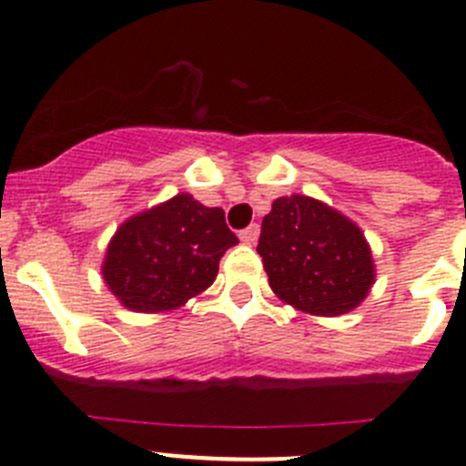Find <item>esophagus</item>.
<instances>
[{"label":"esophagus","instance_id":"34e87169","mask_svg":"<svg viewBox=\"0 0 466 466\" xmlns=\"http://www.w3.org/2000/svg\"><path fill=\"white\" fill-rule=\"evenodd\" d=\"M258 224H249L245 230H240V240L245 242V245H254V242L258 240Z\"/></svg>","mask_w":466,"mask_h":466}]
</instances>
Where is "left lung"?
<instances>
[{"label": "left lung", "instance_id": "8db88e82", "mask_svg": "<svg viewBox=\"0 0 466 466\" xmlns=\"http://www.w3.org/2000/svg\"><path fill=\"white\" fill-rule=\"evenodd\" d=\"M257 252L270 289L310 315L355 310L376 282L371 247L360 226L315 198H278L263 217Z\"/></svg>", "mask_w": 466, "mask_h": 466}]
</instances>
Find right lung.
Instances as JSON below:
<instances>
[{
	"label": "right lung",
	"instance_id": "1",
	"mask_svg": "<svg viewBox=\"0 0 466 466\" xmlns=\"http://www.w3.org/2000/svg\"><path fill=\"white\" fill-rule=\"evenodd\" d=\"M233 245L238 238L226 226L224 209L205 208L179 193L135 214L116 230L102 275L127 310H175L208 289Z\"/></svg>",
	"mask_w": 466,
	"mask_h": 466
}]
</instances>
